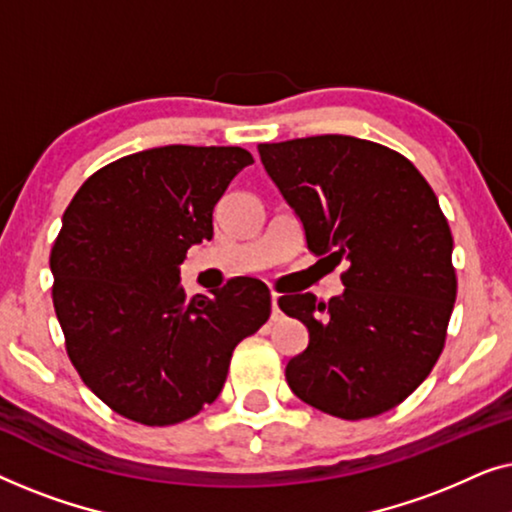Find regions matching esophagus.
Listing matches in <instances>:
<instances>
[{
    "label": "esophagus",
    "instance_id": "1",
    "mask_svg": "<svg viewBox=\"0 0 512 512\" xmlns=\"http://www.w3.org/2000/svg\"><path fill=\"white\" fill-rule=\"evenodd\" d=\"M270 300H272V321H277L279 317H282V312H279V305H277L279 293L272 291V293H270Z\"/></svg>",
    "mask_w": 512,
    "mask_h": 512
}]
</instances>
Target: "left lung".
<instances>
[{
    "label": "left lung",
    "instance_id": "1",
    "mask_svg": "<svg viewBox=\"0 0 512 512\" xmlns=\"http://www.w3.org/2000/svg\"><path fill=\"white\" fill-rule=\"evenodd\" d=\"M258 153L303 221L307 249L347 265L342 296L277 300L310 331L286 382L300 401L352 422L396 408L436 366L457 300L436 193L408 158L368 139L317 135Z\"/></svg>",
    "mask_w": 512,
    "mask_h": 512
}]
</instances>
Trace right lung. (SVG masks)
I'll return each mask as SVG.
<instances>
[{
	"label": "right lung",
	"instance_id": "1",
	"mask_svg": "<svg viewBox=\"0 0 512 512\" xmlns=\"http://www.w3.org/2000/svg\"><path fill=\"white\" fill-rule=\"evenodd\" d=\"M240 146H158L83 181L51 249L53 307L69 361L111 410L146 426L191 419L214 403L233 349L270 317L261 279L233 277L186 300L179 263L212 240V214Z\"/></svg>",
	"mask_w": 512,
	"mask_h": 512
}]
</instances>
